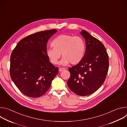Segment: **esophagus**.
I'll use <instances>...</instances> for the list:
<instances>
[{
  "label": "esophagus",
  "mask_w": 127,
  "mask_h": 127,
  "mask_svg": "<svg viewBox=\"0 0 127 127\" xmlns=\"http://www.w3.org/2000/svg\"><path fill=\"white\" fill-rule=\"evenodd\" d=\"M65 69V68H60L59 69V72H62V71H63V70H64Z\"/></svg>",
  "instance_id": "obj_1"
}]
</instances>
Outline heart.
Here are the masks:
<instances>
[{
    "label": "heart",
    "instance_id": "obj_1",
    "mask_svg": "<svg viewBox=\"0 0 127 127\" xmlns=\"http://www.w3.org/2000/svg\"><path fill=\"white\" fill-rule=\"evenodd\" d=\"M53 48L47 50V55L53 64L58 62L61 54L63 57L60 64L63 66L79 63L83 59L85 53V44L79 36L70 34H61L54 39L51 43Z\"/></svg>",
    "mask_w": 127,
    "mask_h": 127
}]
</instances>
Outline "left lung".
Masks as SVG:
<instances>
[{"label":"left lung","instance_id":"8db88e82","mask_svg":"<svg viewBox=\"0 0 127 127\" xmlns=\"http://www.w3.org/2000/svg\"><path fill=\"white\" fill-rule=\"evenodd\" d=\"M85 40L86 49L83 60L68 69L70 77L69 88L80 96L91 95L103 83L108 70V56L103 44L86 31L80 32Z\"/></svg>","mask_w":127,"mask_h":127}]
</instances>
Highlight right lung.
Returning <instances> with one entry per match:
<instances>
[{
    "instance_id": "right-lung-1",
    "label": "right lung",
    "mask_w": 127,
    "mask_h": 127,
    "mask_svg": "<svg viewBox=\"0 0 127 127\" xmlns=\"http://www.w3.org/2000/svg\"><path fill=\"white\" fill-rule=\"evenodd\" d=\"M57 30L27 36L17 43L10 56V75L20 91L30 97H39L50 88L58 73L47 55L48 40Z\"/></svg>"
}]
</instances>
